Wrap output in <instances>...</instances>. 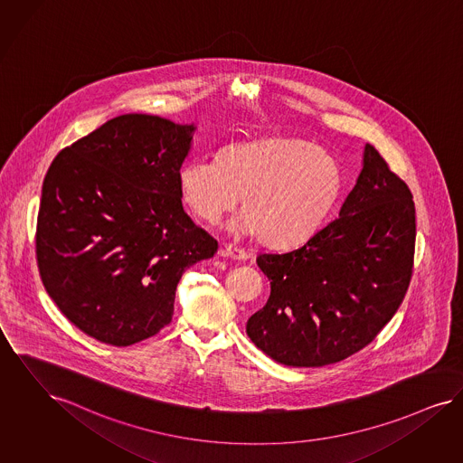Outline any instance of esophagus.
I'll return each instance as SVG.
<instances>
[{
  "label": "esophagus",
  "instance_id": "34e87169",
  "mask_svg": "<svg viewBox=\"0 0 463 463\" xmlns=\"http://www.w3.org/2000/svg\"><path fill=\"white\" fill-rule=\"evenodd\" d=\"M220 256L228 257V259H235V260H245V259L249 257L243 249L233 247V245H223V247L220 249Z\"/></svg>",
  "mask_w": 463,
  "mask_h": 463
}]
</instances>
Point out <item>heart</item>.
I'll return each instance as SVG.
<instances>
[{
    "mask_svg": "<svg viewBox=\"0 0 463 463\" xmlns=\"http://www.w3.org/2000/svg\"><path fill=\"white\" fill-rule=\"evenodd\" d=\"M192 213L216 224L240 203L235 232L287 249L307 241L342 192L338 161L325 149L287 136L249 138L224 147L220 159L195 157L178 173Z\"/></svg>",
    "mask_w": 463,
    "mask_h": 463,
    "instance_id": "heart-1",
    "label": "heart"
}]
</instances>
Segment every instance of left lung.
Listing matches in <instances>:
<instances>
[{
  "label": "left lung",
  "mask_w": 463,
  "mask_h": 463,
  "mask_svg": "<svg viewBox=\"0 0 463 463\" xmlns=\"http://www.w3.org/2000/svg\"><path fill=\"white\" fill-rule=\"evenodd\" d=\"M413 250L411 189L367 144L340 216L295 250L257 256L271 295L249 317V338L291 367H321L357 354L403 302Z\"/></svg>",
  "instance_id": "left-lung-1"
}]
</instances>
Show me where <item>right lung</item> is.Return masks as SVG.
<instances>
[{
    "instance_id": "obj_1",
    "label": "right lung",
    "mask_w": 463,
    "mask_h": 463,
    "mask_svg": "<svg viewBox=\"0 0 463 463\" xmlns=\"http://www.w3.org/2000/svg\"><path fill=\"white\" fill-rule=\"evenodd\" d=\"M194 125L121 115L46 173L35 230L43 285L71 325L128 346L170 325L176 285L218 241L187 216L178 173Z\"/></svg>"
}]
</instances>
